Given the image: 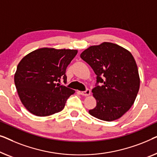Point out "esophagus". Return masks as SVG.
<instances>
[{
	"instance_id": "1",
	"label": "esophagus",
	"mask_w": 157,
	"mask_h": 157,
	"mask_svg": "<svg viewBox=\"0 0 157 157\" xmlns=\"http://www.w3.org/2000/svg\"><path fill=\"white\" fill-rule=\"evenodd\" d=\"M90 89H87L85 90V91H83V92H81V94L83 96H88L90 95Z\"/></svg>"
}]
</instances>
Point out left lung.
Returning a JSON list of instances; mask_svg holds the SVG:
<instances>
[{"instance_id": "left-lung-1", "label": "left lung", "mask_w": 157, "mask_h": 157, "mask_svg": "<svg viewBox=\"0 0 157 157\" xmlns=\"http://www.w3.org/2000/svg\"><path fill=\"white\" fill-rule=\"evenodd\" d=\"M80 57L97 75L95 87L92 90L97 105L89 113L107 122L120 118L133 105L140 90L137 65L131 52L105 42L90 46Z\"/></svg>"}]
</instances>
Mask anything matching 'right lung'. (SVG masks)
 <instances>
[{"label":"right lung","instance_id":"1","mask_svg":"<svg viewBox=\"0 0 157 157\" xmlns=\"http://www.w3.org/2000/svg\"><path fill=\"white\" fill-rule=\"evenodd\" d=\"M77 53V50L43 48L21 59L14 82L20 100L30 113L45 117L64 109L75 90L57 82H67L66 69Z\"/></svg>","mask_w":157,"mask_h":157}]
</instances>
